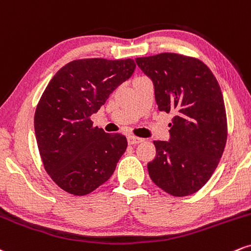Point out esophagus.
<instances>
[{
    "mask_svg": "<svg viewBox=\"0 0 251 251\" xmlns=\"http://www.w3.org/2000/svg\"><path fill=\"white\" fill-rule=\"evenodd\" d=\"M143 142V138H138L135 136H128V143L129 144H138Z\"/></svg>",
    "mask_w": 251,
    "mask_h": 251,
    "instance_id": "34e87169",
    "label": "esophagus"
}]
</instances>
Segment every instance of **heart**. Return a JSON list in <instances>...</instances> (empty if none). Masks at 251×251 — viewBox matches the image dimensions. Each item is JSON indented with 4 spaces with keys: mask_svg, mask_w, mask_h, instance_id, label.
<instances>
[{
    "mask_svg": "<svg viewBox=\"0 0 251 251\" xmlns=\"http://www.w3.org/2000/svg\"><path fill=\"white\" fill-rule=\"evenodd\" d=\"M138 78H142V77H138ZM137 79V78H136Z\"/></svg>",
    "mask_w": 251,
    "mask_h": 251,
    "instance_id": "b5f03b06",
    "label": "heart"
}]
</instances>
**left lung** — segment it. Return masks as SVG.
Wrapping results in <instances>:
<instances>
[{"label": "left lung", "mask_w": 251, "mask_h": 251, "mask_svg": "<svg viewBox=\"0 0 251 251\" xmlns=\"http://www.w3.org/2000/svg\"><path fill=\"white\" fill-rule=\"evenodd\" d=\"M152 81L158 110L173 113L169 141H154L151 181L173 196L199 191L211 177L226 142L222 91L202 61L174 52L136 58Z\"/></svg>", "instance_id": "obj_1"}]
</instances>
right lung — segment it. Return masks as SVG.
<instances>
[{
  "instance_id": "1",
  "label": "right lung",
  "mask_w": 251,
  "mask_h": 251,
  "mask_svg": "<svg viewBox=\"0 0 251 251\" xmlns=\"http://www.w3.org/2000/svg\"><path fill=\"white\" fill-rule=\"evenodd\" d=\"M131 58H85L62 67L47 85L35 111V135L46 172L61 189L83 196L107 182L121 156L126 136L107 134L90 116L126 81Z\"/></svg>"
}]
</instances>
